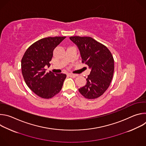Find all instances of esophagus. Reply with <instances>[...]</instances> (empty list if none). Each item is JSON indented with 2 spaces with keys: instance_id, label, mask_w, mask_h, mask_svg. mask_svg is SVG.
Listing matches in <instances>:
<instances>
[{
  "instance_id": "obj_1",
  "label": "esophagus",
  "mask_w": 146,
  "mask_h": 146,
  "mask_svg": "<svg viewBox=\"0 0 146 146\" xmlns=\"http://www.w3.org/2000/svg\"><path fill=\"white\" fill-rule=\"evenodd\" d=\"M68 75H69V76H70V77H73V78H74V77H76L77 76V74H72V73H69Z\"/></svg>"
}]
</instances>
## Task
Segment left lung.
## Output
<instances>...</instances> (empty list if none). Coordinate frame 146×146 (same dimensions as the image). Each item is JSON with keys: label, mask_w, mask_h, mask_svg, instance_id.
<instances>
[{"label": "left lung", "mask_w": 146, "mask_h": 146, "mask_svg": "<svg viewBox=\"0 0 146 146\" xmlns=\"http://www.w3.org/2000/svg\"><path fill=\"white\" fill-rule=\"evenodd\" d=\"M69 38L78 47L82 63L91 69L86 79L87 84L78 91L87 99L98 98L108 90L112 80L114 70L113 56L105 45L91 37Z\"/></svg>", "instance_id": "8db88e82"}]
</instances>
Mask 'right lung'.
<instances>
[{
	"label": "right lung",
	"mask_w": 146,
	"mask_h": 146,
	"mask_svg": "<svg viewBox=\"0 0 146 146\" xmlns=\"http://www.w3.org/2000/svg\"><path fill=\"white\" fill-rule=\"evenodd\" d=\"M66 37H48L32 44L21 60L22 74L28 87L37 96L50 99L58 94L66 77L65 74L46 73L50 66L53 51Z\"/></svg>",
	"instance_id": "add662e5"
}]
</instances>
